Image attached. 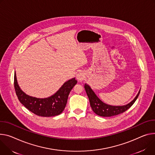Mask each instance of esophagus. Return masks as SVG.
<instances>
[{
  "label": "esophagus",
  "mask_w": 155,
  "mask_h": 155,
  "mask_svg": "<svg viewBox=\"0 0 155 155\" xmlns=\"http://www.w3.org/2000/svg\"><path fill=\"white\" fill-rule=\"evenodd\" d=\"M77 79L79 81H83L84 80H85V74L83 72H78L77 74Z\"/></svg>",
  "instance_id": "esophagus-1"
}]
</instances>
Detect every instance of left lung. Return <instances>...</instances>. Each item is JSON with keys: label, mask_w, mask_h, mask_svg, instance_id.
<instances>
[{"label": "left lung", "mask_w": 155, "mask_h": 155, "mask_svg": "<svg viewBox=\"0 0 155 155\" xmlns=\"http://www.w3.org/2000/svg\"><path fill=\"white\" fill-rule=\"evenodd\" d=\"M84 87H85V91L89 98L90 106L93 110L97 115L103 117H111L123 113V112L129 109L134 104L140 92V91H139L137 96L135 97V99L128 104L122 106H113L106 104L102 102L97 97L94 91L87 84H85Z\"/></svg>", "instance_id": "1"}]
</instances>
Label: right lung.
<instances>
[{
  "instance_id": "1",
  "label": "right lung",
  "mask_w": 155,
  "mask_h": 155,
  "mask_svg": "<svg viewBox=\"0 0 155 155\" xmlns=\"http://www.w3.org/2000/svg\"><path fill=\"white\" fill-rule=\"evenodd\" d=\"M77 81L75 78L66 81L54 95L40 99L26 94L20 88L14 75V87L20 102L35 114L42 117H52L61 114L67 104L68 96Z\"/></svg>"
}]
</instances>
